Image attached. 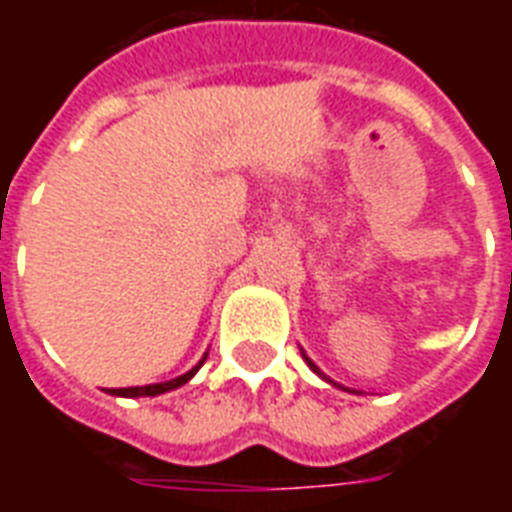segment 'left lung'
I'll use <instances>...</instances> for the list:
<instances>
[{"label": "left lung", "instance_id": "obj_1", "mask_svg": "<svg viewBox=\"0 0 512 512\" xmlns=\"http://www.w3.org/2000/svg\"><path fill=\"white\" fill-rule=\"evenodd\" d=\"M301 356H304V362H307V365H310V370H312V373H318V376H321V378H323V381H329V384H332V386H337V389H345V392H351V389H348V386H343V384H337V381H332V378H329V376H323V373H321V367L315 365V362H312L310 356L304 354V351H301Z\"/></svg>", "mask_w": 512, "mask_h": 512}]
</instances>
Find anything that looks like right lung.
<instances>
[{
	"label": "right lung",
	"instance_id": "1",
	"mask_svg": "<svg viewBox=\"0 0 512 512\" xmlns=\"http://www.w3.org/2000/svg\"><path fill=\"white\" fill-rule=\"evenodd\" d=\"M205 359H208V354L202 356L200 362L191 367L189 373H183V376L172 378V381H161V384H147V386H126V389H112L109 395H117V397H156V395H164V392H172V389H178V386L189 384L191 378H194V373H197V370L205 365Z\"/></svg>",
	"mask_w": 512,
	"mask_h": 512
}]
</instances>
